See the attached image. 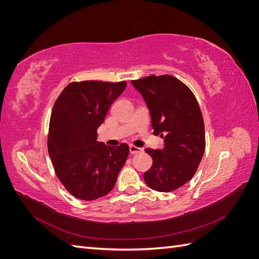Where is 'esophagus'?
<instances>
[{"label": "esophagus", "mask_w": 259, "mask_h": 259, "mask_svg": "<svg viewBox=\"0 0 259 259\" xmlns=\"http://www.w3.org/2000/svg\"><path fill=\"white\" fill-rule=\"evenodd\" d=\"M130 152L132 154H137V153H142L143 152V149L142 148H138L134 145H130Z\"/></svg>", "instance_id": "esophagus-1"}]
</instances>
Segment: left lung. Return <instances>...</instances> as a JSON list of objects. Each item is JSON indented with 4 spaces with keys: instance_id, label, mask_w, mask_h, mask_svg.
<instances>
[{
    "instance_id": "8db88e82",
    "label": "left lung",
    "mask_w": 259,
    "mask_h": 259,
    "mask_svg": "<svg viewBox=\"0 0 259 259\" xmlns=\"http://www.w3.org/2000/svg\"><path fill=\"white\" fill-rule=\"evenodd\" d=\"M132 84L149 108L153 134L165 143L162 150L145 149L153 163L144 179L155 191H174L193 177L205 150L200 106L191 90L169 74H152Z\"/></svg>"
}]
</instances>
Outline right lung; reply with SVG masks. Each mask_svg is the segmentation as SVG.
<instances>
[{"label": "right lung", "instance_id": "add662e5", "mask_svg": "<svg viewBox=\"0 0 259 259\" xmlns=\"http://www.w3.org/2000/svg\"><path fill=\"white\" fill-rule=\"evenodd\" d=\"M126 82H71L53 107L48 148L56 176L73 197L92 201L110 192L126 162V144L97 142V128Z\"/></svg>", "mask_w": 259, "mask_h": 259}]
</instances>
